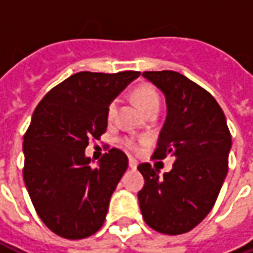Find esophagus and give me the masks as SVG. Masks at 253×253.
Masks as SVG:
<instances>
[{
    "label": "esophagus",
    "mask_w": 253,
    "mask_h": 253,
    "mask_svg": "<svg viewBox=\"0 0 253 253\" xmlns=\"http://www.w3.org/2000/svg\"><path fill=\"white\" fill-rule=\"evenodd\" d=\"M128 167H130L131 169H135V168L138 167L137 160H134V159H131V157H130V159H128Z\"/></svg>",
    "instance_id": "34e87169"
}]
</instances>
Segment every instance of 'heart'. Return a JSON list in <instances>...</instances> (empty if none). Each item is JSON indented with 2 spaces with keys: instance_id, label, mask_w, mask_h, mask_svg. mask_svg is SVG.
Returning a JSON list of instances; mask_svg holds the SVG:
<instances>
[{
  "instance_id": "obj_1",
  "label": "heart",
  "mask_w": 253,
  "mask_h": 253,
  "mask_svg": "<svg viewBox=\"0 0 253 253\" xmlns=\"http://www.w3.org/2000/svg\"><path fill=\"white\" fill-rule=\"evenodd\" d=\"M132 99L137 103V105L143 111L146 112L150 108H154V107H159L160 108V94L156 89L150 85V84H141L138 85L137 88L134 89L132 92ZM116 108H118V104H116V100H112L108 107H107V119L108 121H114V118L116 115ZM126 146L128 149H137V145L132 139H126L125 141Z\"/></svg>"
}]
</instances>
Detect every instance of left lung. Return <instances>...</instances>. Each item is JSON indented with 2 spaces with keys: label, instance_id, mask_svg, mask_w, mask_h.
Segmentation results:
<instances>
[{
  "label": "left lung",
  "instance_id": "1",
  "mask_svg": "<svg viewBox=\"0 0 253 253\" xmlns=\"http://www.w3.org/2000/svg\"><path fill=\"white\" fill-rule=\"evenodd\" d=\"M164 93L167 118L153 159L175 163L160 176L149 163L138 165L145 186L138 192L145 222L164 234H183L203 221L228 173L232 135L222 108L206 89L172 70L143 72Z\"/></svg>",
  "mask_w": 253,
  "mask_h": 253
}]
</instances>
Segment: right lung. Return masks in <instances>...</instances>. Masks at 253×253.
Wrapping results in <instances>:
<instances>
[{
    "label": "right lung",
    "instance_id": "add662e5",
    "mask_svg": "<svg viewBox=\"0 0 253 253\" xmlns=\"http://www.w3.org/2000/svg\"><path fill=\"white\" fill-rule=\"evenodd\" d=\"M139 74L76 73L34 111L23 142V177L38 215L63 239H85L104 223L128 160L114 148L92 167L85 148L104 134L107 107Z\"/></svg>",
    "mask_w": 253,
    "mask_h": 253
}]
</instances>
